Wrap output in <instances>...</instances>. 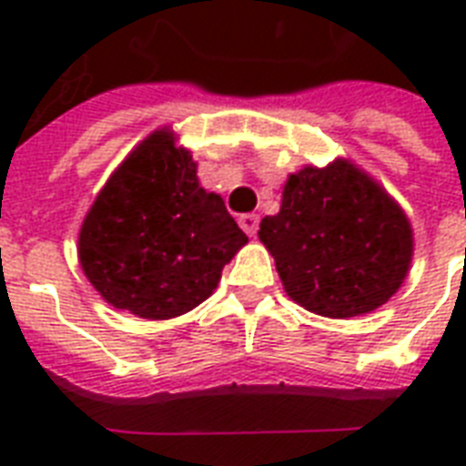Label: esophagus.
<instances>
[{
	"label": "esophagus",
	"instance_id": "obj_1",
	"mask_svg": "<svg viewBox=\"0 0 466 466\" xmlns=\"http://www.w3.org/2000/svg\"><path fill=\"white\" fill-rule=\"evenodd\" d=\"M239 227L248 237H256V232H258V215H254V212L239 215Z\"/></svg>",
	"mask_w": 466,
	"mask_h": 466
}]
</instances>
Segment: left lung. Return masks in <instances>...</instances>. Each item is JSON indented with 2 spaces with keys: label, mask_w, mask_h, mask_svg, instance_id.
Here are the masks:
<instances>
[{
  "label": "left lung",
  "mask_w": 466,
  "mask_h": 466,
  "mask_svg": "<svg viewBox=\"0 0 466 466\" xmlns=\"http://www.w3.org/2000/svg\"><path fill=\"white\" fill-rule=\"evenodd\" d=\"M258 239L276 258L285 292L305 309L333 319L384 305L413 254L401 208L343 159L292 174L280 212L261 219Z\"/></svg>",
  "instance_id": "obj_1"
}]
</instances>
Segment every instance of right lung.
<instances>
[{
    "label": "right lung",
    "mask_w": 466,
    "mask_h": 466,
    "mask_svg": "<svg viewBox=\"0 0 466 466\" xmlns=\"http://www.w3.org/2000/svg\"><path fill=\"white\" fill-rule=\"evenodd\" d=\"M247 234L200 186L193 157L157 130L98 193L79 232L89 283L142 319L186 314L212 295Z\"/></svg>",
    "instance_id": "obj_1"
}]
</instances>
